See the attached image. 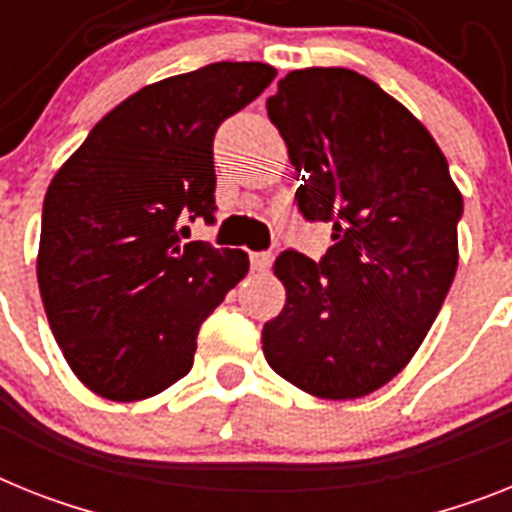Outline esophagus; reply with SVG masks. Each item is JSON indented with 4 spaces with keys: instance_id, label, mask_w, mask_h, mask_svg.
Here are the masks:
<instances>
[{
    "instance_id": "esophagus-1",
    "label": "esophagus",
    "mask_w": 512,
    "mask_h": 512,
    "mask_svg": "<svg viewBox=\"0 0 512 512\" xmlns=\"http://www.w3.org/2000/svg\"><path fill=\"white\" fill-rule=\"evenodd\" d=\"M270 263H273V252H252L249 255V265H252V270H268Z\"/></svg>"
}]
</instances>
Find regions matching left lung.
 Here are the masks:
<instances>
[{
  "mask_svg": "<svg viewBox=\"0 0 512 512\" xmlns=\"http://www.w3.org/2000/svg\"><path fill=\"white\" fill-rule=\"evenodd\" d=\"M268 117L302 174L299 213L330 223L333 247L317 263L278 255L286 304L265 322V359L304 393L362 398L432 328L458 268L463 197L427 127L359 72H289Z\"/></svg>",
  "mask_w": 512,
  "mask_h": 512,
  "instance_id": "1",
  "label": "left lung"
}]
</instances>
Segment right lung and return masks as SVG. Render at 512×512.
I'll return each mask as SVG.
<instances>
[{"label":"right lung","mask_w":512,"mask_h":512,"mask_svg":"<svg viewBox=\"0 0 512 512\" xmlns=\"http://www.w3.org/2000/svg\"><path fill=\"white\" fill-rule=\"evenodd\" d=\"M273 77L263 62H216L145 85L51 179L38 289L64 359L93 393L143 401L182 380L200 325L247 276V252L182 244L176 226L216 223L213 137Z\"/></svg>","instance_id":"1"}]
</instances>
